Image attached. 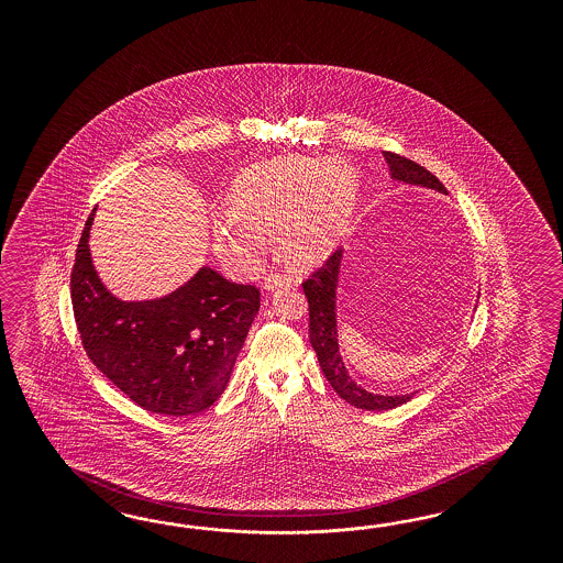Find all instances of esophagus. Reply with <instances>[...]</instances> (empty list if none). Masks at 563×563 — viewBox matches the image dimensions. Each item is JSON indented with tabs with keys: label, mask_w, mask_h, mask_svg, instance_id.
Wrapping results in <instances>:
<instances>
[{
	"label": "esophagus",
	"mask_w": 563,
	"mask_h": 563,
	"mask_svg": "<svg viewBox=\"0 0 563 563\" xmlns=\"http://www.w3.org/2000/svg\"><path fill=\"white\" fill-rule=\"evenodd\" d=\"M283 283H295V280H292L290 274L274 271V273L268 274V276H264L262 287H264V289H276V287L283 285Z\"/></svg>",
	"instance_id": "esophagus-1"
}]
</instances>
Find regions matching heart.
<instances>
[{
	"label": "heart",
	"instance_id": "1",
	"mask_svg": "<svg viewBox=\"0 0 563 563\" xmlns=\"http://www.w3.org/2000/svg\"><path fill=\"white\" fill-rule=\"evenodd\" d=\"M357 200L353 173L342 165L290 158L245 173L229 196L233 221L217 229L222 250L250 252L247 227H274L287 220L280 245L295 262L322 256L339 239ZM239 222L235 223L234 221Z\"/></svg>",
	"mask_w": 563,
	"mask_h": 563
}]
</instances>
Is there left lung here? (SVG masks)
Segmentation results:
<instances>
[{
  "label": "left lung",
  "mask_w": 563,
  "mask_h": 563,
  "mask_svg": "<svg viewBox=\"0 0 563 563\" xmlns=\"http://www.w3.org/2000/svg\"><path fill=\"white\" fill-rule=\"evenodd\" d=\"M388 167L393 170V177L407 181V184H417V186H427V188L440 189L445 191L442 181L431 175L429 170L417 165L407 156L390 153H384ZM342 250L336 247L330 256L325 257L322 266L311 271L306 280L301 283L306 290L307 309H309V342L318 355L320 367L324 372L325 379L330 386L336 390V394L344 398L349 405L365 410H390L409 402L412 394L405 396H384V394H372L357 386L349 372L344 369L341 353H339V341H336V280H339V268H341Z\"/></svg>",
  "instance_id": "obj_1"
}]
</instances>
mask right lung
<instances>
[{"instance_id": "obj_1", "label": "right lung", "mask_w": 563, "mask_h": 563, "mask_svg": "<svg viewBox=\"0 0 563 563\" xmlns=\"http://www.w3.org/2000/svg\"><path fill=\"white\" fill-rule=\"evenodd\" d=\"M86 221L69 276L74 320L88 358L137 407L188 417L224 393L260 309L256 285L205 266L169 297L123 303L104 289L88 254Z\"/></svg>"}]
</instances>
